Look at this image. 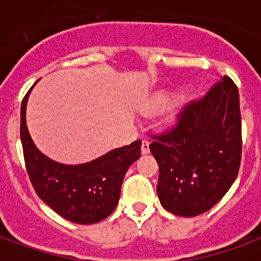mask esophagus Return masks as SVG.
Listing matches in <instances>:
<instances>
[{
	"label": "esophagus",
	"mask_w": 261,
	"mask_h": 261,
	"mask_svg": "<svg viewBox=\"0 0 261 261\" xmlns=\"http://www.w3.org/2000/svg\"><path fill=\"white\" fill-rule=\"evenodd\" d=\"M141 152L144 153V155L149 152V141H148V140H144V141H142Z\"/></svg>",
	"instance_id": "1"
}]
</instances>
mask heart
I'll list each match as a JSON object with an SVG mask.
<instances>
[{"label": "heart", "mask_w": 261, "mask_h": 261, "mask_svg": "<svg viewBox=\"0 0 261 261\" xmlns=\"http://www.w3.org/2000/svg\"><path fill=\"white\" fill-rule=\"evenodd\" d=\"M172 102V96H169L168 93H158V95H155L152 99V102H151V106L155 110H162V109L168 108ZM176 119V110H170L169 112V120H175Z\"/></svg>", "instance_id": "1"}]
</instances>
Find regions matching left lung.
Masks as SVG:
<instances>
[{"label": "left lung", "instance_id": "8db88e82", "mask_svg": "<svg viewBox=\"0 0 261 261\" xmlns=\"http://www.w3.org/2000/svg\"><path fill=\"white\" fill-rule=\"evenodd\" d=\"M239 92L224 75L198 102L180 113L177 124L152 137L149 149L159 165L156 192L162 207L196 217L226 194L241 166Z\"/></svg>", "mask_w": 261, "mask_h": 261}]
</instances>
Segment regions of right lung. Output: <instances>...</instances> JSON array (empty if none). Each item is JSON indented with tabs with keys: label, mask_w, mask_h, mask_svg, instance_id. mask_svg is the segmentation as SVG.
Wrapping results in <instances>:
<instances>
[{
	"label": "right lung",
	"mask_w": 261,
	"mask_h": 261,
	"mask_svg": "<svg viewBox=\"0 0 261 261\" xmlns=\"http://www.w3.org/2000/svg\"><path fill=\"white\" fill-rule=\"evenodd\" d=\"M33 86L20 106V141L33 189L48 207L71 222L91 225L108 218L119 204L125 172L141 156V141L114 148L85 164L65 165L48 158L35 145L26 124Z\"/></svg>",
	"instance_id": "add662e5"
}]
</instances>
